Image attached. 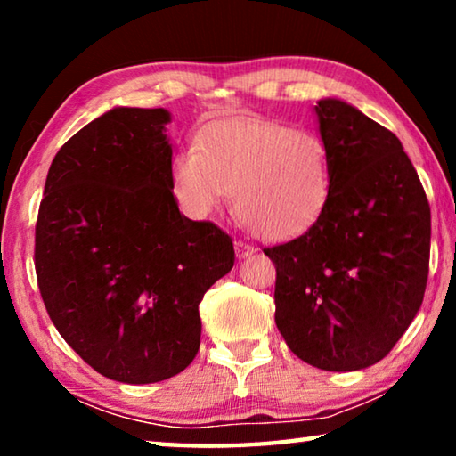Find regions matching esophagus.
<instances>
[{"instance_id": "34e87169", "label": "esophagus", "mask_w": 456, "mask_h": 456, "mask_svg": "<svg viewBox=\"0 0 456 456\" xmlns=\"http://www.w3.org/2000/svg\"><path fill=\"white\" fill-rule=\"evenodd\" d=\"M253 251H256V249H253V245L245 243V241H235V253H237V257H239V259L249 257Z\"/></svg>"}]
</instances>
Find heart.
<instances>
[{"label": "heart", "instance_id": "1", "mask_svg": "<svg viewBox=\"0 0 456 456\" xmlns=\"http://www.w3.org/2000/svg\"><path fill=\"white\" fill-rule=\"evenodd\" d=\"M173 184L192 217H207L235 191V211L269 241L305 233L331 192L330 146L314 130L229 118L205 126L173 159Z\"/></svg>", "mask_w": 456, "mask_h": 456}]
</instances>
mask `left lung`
<instances>
[{
	"label": "left lung",
	"instance_id": "1",
	"mask_svg": "<svg viewBox=\"0 0 456 456\" xmlns=\"http://www.w3.org/2000/svg\"><path fill=\"white\" fill-rule=\"evenodd\" d=\"M331 154V192L320 219L275 264V323L315 368L350 372L395 348L428 280L430 207L403 144L336 98L315 106Z\"/></svg>",
	"mask_w": 456,
	"mask_h": 456
}]
</instances>
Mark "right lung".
Listing matches in <instances>:
<instances>
[{"instance_id":"right-lung-1","label":"right lung","mask_w":456,"mask_h":456,"mask_svg":"<svg viewBox=\"0 0 456 456\" xmlns=\"http://www.w3.org/2000/svg\"><path fill=\"white\" fill-rule=\"evenodd\" d=\"M165 108H112L58 151L37 211L34 264L68 346L106 378L151 384L200 344L199 304L231 272V237L181 215Z\"/></svg>"}]
</instances>
